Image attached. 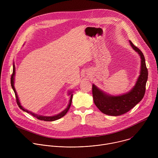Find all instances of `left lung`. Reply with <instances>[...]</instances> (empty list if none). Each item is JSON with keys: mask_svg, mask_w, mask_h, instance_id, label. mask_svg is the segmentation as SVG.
I'll return each mask as SVG.
<instances>
[{"mask_svg": "<svg viewBox=\"0 0 158 158\" xmlns=\"http://www.w3.org/2000/svg\"><path fill=\"white\" fill-rule=\"evenodd\" d=\"M131 46L139 54L141 59L140 75L136 85L128 93L114 96L105 94L94 84H93V96L94 104L104 114L109 116H120L132 109L143 98L148 77L145 58L141 51L129 40Z\"/></svg>", "mask_w": 158, "mask_h": 158, "instance_id": "1", "label": "left lung"}]
</instances>
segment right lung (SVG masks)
<instances>
[{"instance_id": "obj_1", "label": "right lung", "mask_w": 158, "mask_h": 158, "mask_svg": "<svg viewBox=\"0 0 158 158\" xmlns=\"http://www.w3.org/2000/svg\"><path fill=\"white\" fill-rule=\"evenodd\" d=\"M15 65L14 64L13 65V73H12V74L11 76V78H10V83H11V86L14 90V93H15V98H16V102H17V105L19 106V107L23 110L24 111H26V112H27V113L29 114H31L32 116H33L34 117L36 118L37 119H39V120H41V121H56V120H57L60 118H61L62 117H63L64 116H65L66 114V113L67 112V111L69 110V108H70V106L71 105V102H72V99H73V94H71V93H69V94H71V99H70V101H69V104L68 105V106H67V107L64 110H63L62 112H61L60 114H57L56 116H39V115H37V114H35L34 113H33V112H31L25 109H24L23 107H22V106L20 105V103L19 102V98H18V96H17V93L15 91V87H14V76H15Z\"/></svg>"}]
</instances>
